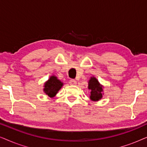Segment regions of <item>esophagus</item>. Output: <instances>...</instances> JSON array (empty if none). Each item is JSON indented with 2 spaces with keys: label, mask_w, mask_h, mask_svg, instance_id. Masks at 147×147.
<instances>
[{
  "label": "esophagus",
  "mask_w": 147,
  "mask_h": 147,
  "mask_svg": "<svg viewBox=\"0 0 147 147\" xmlns=\"http://www.w3.org/2000/svg\"><path fill=\"white\" fill-rule=\"evenodd\" d=\"M69 84H70V85H76V84H77V82H76L75 80H69Z\"/></svg>",
  "instance_id": "obj_1"
}]
</instances>
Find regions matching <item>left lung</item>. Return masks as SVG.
<instances>
[{
    "label": "left lung",
    "mask_w": 147,
    "mask_h": 147,
    "mask_svg": "<svg viewBox=\"0 0 147 147\" xmlns=\"http://www.w3.org/2000/svg\"><path fill=\"white\" fill-rule=\"evenodd\" d=\"M103 86L94 77H91L88 82V89L90 90V98L92 101H98L103 95Z\"/></svg>",
    "instance_id": "8db88e82"
}]
</instances>
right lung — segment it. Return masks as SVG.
Returning a JSON list of instances; mask_svg holds the SVG:
<instances>
[{
	"label": "right lung",
	"instance_id": "obj_1",
	"mask_svg": "<svg viewBox=\"0 0 147 147\" xmlns=\"http://www.w3.org/2000/svg\"><path fill=\"white\" fill-rule=\"evenodd\" d=\"M63 84L55 76H52L44 84L43 91L50 98L55 96L61 89Z\"/></svg>",
	"mask_w": 147,
	"mask_h": 147
}]
</instances>
